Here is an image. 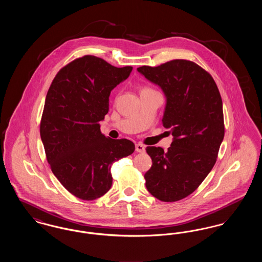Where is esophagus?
<instances>
[{
    "instance_id": "obj_1",
    "label": "esophagus",
    "mask_w": 262,
    "mask_h": 262,
    "mask_svg": "<svg viewBox=\"0 0 262 262\" xmlns=\"http://www.w3.org/2000/svg\"><path fill=\"white\" fill-rule=\"evenodd\" d=\"M136 150H137V152L143 153V152H145V146L140 144V143H137V144H136Z\"/></svg>"
}]
</instances>
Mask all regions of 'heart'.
<instances>
[{"mask_svg":"<svg viewBox=\"0 0 262 262\" xmlns=\"http://www.w3.org/2000/svg\"><path fill=\"white\" fill-rule=\"evenodd\" d=\"M146 89H150V88H142V90H146ZM142 90H141V91H142Z\"/></svg>","mask_w":262,"mask_h":262,"instance_id":"b5f03b06","label":"heart"}]
</instances>
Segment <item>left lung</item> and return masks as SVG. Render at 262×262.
I'll use <instances>...</instances> for the list:
<instances>
[{
	"label": "left lung",
	"instance_id": "left-lung-1",
	"mask_svg": "<svg viewBox=\"0 0 262 262\" xmlns=\"http://www.w3.org/2000/svg\"><path fill=\"white\" fill-rule=\"evenodd\" d=\"M137 71L162 88L163 125L174 140L167 152L147 146L152 166L144 174L150 193L164 202L191 194L215 165L224 138L222 99L211 75L194 62L172 60Z\"/></svg>",
	"mask_w": 262,
	"mask_h": 262
}]
</instances>
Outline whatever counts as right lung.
<instances>
[{
    "label": "right lung",
    "instance_id": "obj_1",
    "mask_svg": "<svg viewBox=\"0 0 262 262\" xmlns=\"http://www.w3.org/2000/svg\"><path fill=\"white\" fill-rule=\"evenodd\" d=\"M132 71L85 55L62 67L51 83L40 137L53 174L77 199L104 195L112 186L113 163L136 149L128 139L102 135L99 124L109 111L112 89Z\"/></svg>",
    "mask_w": 262,
    "mask_h": 262
}]
</instances>
